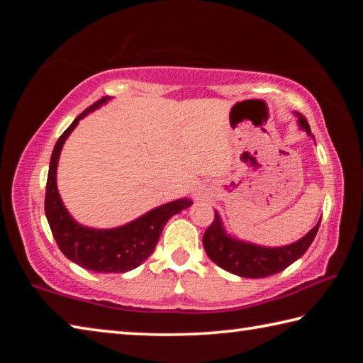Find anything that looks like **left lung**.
<instances>
[{"label": "left lung", "instance_id": "8db88e82", "mask_svg": "<svg viewBox=\"0 0 363 363\" xmlns=\"http://www.w3.org/2000/svg\"><path fill=\"white\" fill-rule=\"evenodd\" d=\"M296 116L299 126L312 136L307 120L301 113H296ZM318 225H320V219L314 229L307 232L301 240L286 245V247L269 248L227 235L219 214L214 213V220L203 235V247L208 257L227 272L240 275L245 279L269 277V275L281 272L306 253L311 243L314 242Z\"/></svg>", "mask_w": 363, "mask_h": 363}]
</instances>
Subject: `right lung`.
I'll use <instances>...</instances> for the list:
<instances>
[{
    "instance_id": "add662e5",
    "label": "right lung",
    "mask_w": 363,
    "mask_h": 363,
    "mask_svg": "<svg viewBox=\"0 0 363 363\" xmlns=\"http://www.w3.org/2000/svg\"><path fill=\"white\" fill-rule=\"evenodd\" d=\"M107 101H110L108 96L102 97L86 108L83 113H79L54 145L46 182L45 211L57 247L72 262L78 264L79 267L93 270V272L121 274L136 269L153 253L164 224L174 214L192 205V201L189 199L169 201V203L158 206L131 220L130 224L115 227V229L84 227L70 216L60 200L56 184L60 150L70 133L75 130L78 121L89 112L104 106Z\"/></svg>"
}]
</instances>
